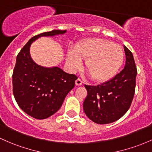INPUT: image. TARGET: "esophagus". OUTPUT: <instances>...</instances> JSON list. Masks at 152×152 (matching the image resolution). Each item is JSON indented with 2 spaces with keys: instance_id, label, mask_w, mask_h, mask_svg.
<instances>
[{
  "instance_id": "34e87169",
  "label": "esophagus",
  "mask_w": 152,
  "mask_h": 152,
  "mask_svg": "<svg viewBox=\"0 0 152 152\" xmlns=\"http://www.w3.org/2000/svg\"><path fill=\"white\" fill-rule=\"evenodd\" d=\"M82 84H83V81H81V79H79H79H76V85H77V86H81Z\"/></svg>"
}]
</instances>
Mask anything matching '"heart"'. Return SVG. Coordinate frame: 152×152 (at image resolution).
I'll list each match as a JSON object with an SVG mask.
<instances>
[{
	"instance_id": "b5f03b06",
	"label": "heart",
	"mask_w": 152,
	"mask_h": 152,
	"mask_svg": "<svg viewBox=\"0 0 152 152\" xmlns=\"http://www.w3.org/2000/svg\"><path fill=\"white\" fill-rule=\"evenodd\" d=\"M124 52L119 45L103 38H89L76 44L66 55V63L72 71H76L85 63L91 79L104 82L114 77L122 67Z\"/></svg>"
}]
</instances>
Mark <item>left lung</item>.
Wrapping results in <instances>:
<instances>
[{
	"label": "left lung",
	"instance_id": "1",
	"mask_svg": "<svg viewBox=\"0 0 152 152\" xmlns=\"http://www.w3.org/2000/svg\"><path fill=\"white\" fill-rule=\"evenodd\" d=\"M125 65L120 73L97 86L84 85L87 96L83 104L84 113L92 122L109 124L120 119L130 108L135 89L137 68L132 52L124 46Z\"/></svg>",
	"mask_w": 152,
	"mask_h": 152
}]
</instances>
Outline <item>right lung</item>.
<instances>
[{
    "mask_svg": "<svg viewBox=\"0 0 152 152\" xmlns=\"http://www.w3.org/2000/svg\"><path fill=\"white\" fill-rule=\"evenodd\" d=\"M65 32L53 30L33 36L17 57L12 75L13 93L20 108L35 119H47L57 112L74 87L77 76L58 67L45 68L37 65L30 57V47L38 38Z\"/></svg>",
    "mask_w": 152,
    "mask_h": 152,
    "instance_id": "right-lung-1",
    "label": "right lung"
}]
</instances>
